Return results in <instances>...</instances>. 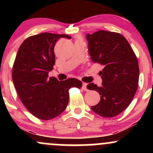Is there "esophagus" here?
Returning a JSON list of instances; mask_svg holds the SVG:
<instances>
[{"label": "esophagus", "mask_w": 153, "mask_h": 153, "mask_svg": "<svg viewBox=\"0 0 153 153\" xmlns=\"http://www.w3.org/2000/svg\"><path fill=\"white\" fill-rule=\"evenodd\" d=\"M82 90H84V91H88V88H87V83H85V82H82Z\"/></svg>", "instance_id": "34e87169"}]
</instances>
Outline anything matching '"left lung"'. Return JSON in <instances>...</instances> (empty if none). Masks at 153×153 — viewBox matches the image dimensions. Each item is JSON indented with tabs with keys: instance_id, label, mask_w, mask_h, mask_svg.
<instances>
[{
	"instance_id": "obj_1",
	"label": "left lung",
	"mask_w": 153,
	"mask_h": 153,
	"mask_svg": "<svg viewBox=\"0 0 153 153\" xmlns=\"http://www.w3.org/2000/svg\"><path fill=\"white\" fill-rule=\"evenodd\" d=\"M86 38L91 60L103 66L99 73L101 86L93 82L87 85L101 96L99 103L91 109L103 117H115L127 108L137 90V59L127 40L119 33L101 30L88 34Z\"/></svg>"
}]
</instances>
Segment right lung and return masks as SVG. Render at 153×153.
Wrapping results in <instances>:
<instances>
[{
	"mask_svg": "<svg viewBox=\"0 0 153 153\" xmlns=\"http://www.w3.org/2000/svg\"><path fill=\"white\" fill-rule=\"evenodd\" d=\"M65 34L42 33L26 39L19 47L12 71L16 90L24 106L34 117L42 120L55 118L65 109L69 89L80 88L82 82L75 78L59 81L49 78L55 63L54 47Z\"/></svg>",
	"mask_w": 153,
	"mask_h": 153,
	"instance_id": "right-lung-1",
	"label": "right lung"
}]
</instances>
